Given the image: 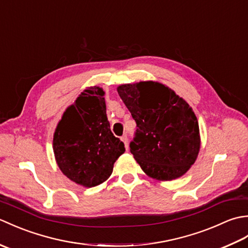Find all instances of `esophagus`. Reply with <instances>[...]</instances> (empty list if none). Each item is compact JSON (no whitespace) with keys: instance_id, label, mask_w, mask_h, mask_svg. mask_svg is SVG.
<instances>
[{"instance_id":"1","label":"esophagus","mask_w":248,"mask_h":248,"mask_svg":"<svg viewBox=\"0 0 248 248\" xmlns=\"http://www.w3.org/2000/svg\"><path fill=\"white\" fill-rule=\"evenodd\" d=\"M121 140L124 141V147H125V149L128 150V136L127 135H124V136H121Z\"/></svg>"}]
</instances>
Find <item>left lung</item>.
<instances>
[{"mask_svg": "<svg viewBox=\"0 0 248 248\" xmlns=\"http://www.w3.org/2000/svg\"><path fill=\"white\" fill-rule=\"evenodd\" d=\"M117 92L138 127L130 151L141 170L162 181L184 175L200 148L198 120L192 108L157 82L124 84Z\"/></svg>", "mask_w": 248, "mask_h": 248, "instance_id": "obj_1", "label": "left lung"}]
</instances>
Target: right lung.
<instances>
[{"mask_svg": "<svg viewBox=\"0 0 248 248\" xmlns=\"http://www.w3.org/2000/svg\"><path fill=\"white\" fill-rule=\"evenodd\" d=\"M102 88L85 89L62 114L53 150L57 165L71 181L85 187L104 182L124 145L110 131Z\"/></svg>", "mask_w": 248, "mask_h": 248, "instance_id": "1", "label": "right lung"}]
</instances>
